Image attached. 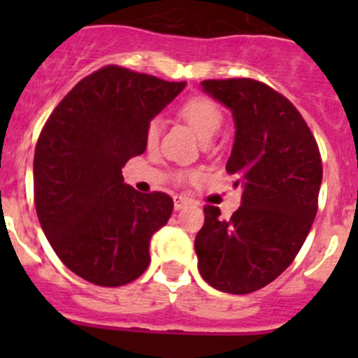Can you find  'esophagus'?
I'll use <instances>...</instances> for the list:
<instances>
[{"label": "esophagus", "mask_w": 358, "mask_h": 358, "mask_svg": "<svg viewBox=\"0 0 358 358\" xmlns=\"http://www.w3.org/2000/svg\"><path fill=\"white\" fill-rule=\"evenodd\" d=\"M173 202H175V209L176 211H178V209H182V208H185V206H189L190 201L189 197H185V196H175L173 197Z\"/></svg>", "instance_id": "34e87169"}]
</instances>
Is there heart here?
Instances as JSON below:
<instances>
[{
  "label": "heart",
  "mask_w": 358,
  "mask_h": 358,
  "mask_svg": "<svg viewBox=\"0 0 358 358\" xmlns=\"http://www.w3.org/2000/svg\"><path fill=\"white\" fill-rule=\"evenodd\" d=\"M178 112L192 126L194 131L204 140L211 138L218 131L220 126H222V110H220L218 103H215L208 96H194V99H189L185 103H182ZM159 133H161V122L157 119H152L149 122V126H147L145 131L147 145H156L159 140Z\"/></svg>",
  "instance_id": "b5f03b06"
}]
</instances>
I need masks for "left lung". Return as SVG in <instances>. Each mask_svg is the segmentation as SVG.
Wrapping results in <instances>:
<instances>
[{
	"label": "left lung",
	"instance_id": "1",
	"mask_svg": "<svg viewBox=\"0 0 358 358\" xmlns=\"http://www.w3.org/2000/svg\"><path fill=\"white\" fill-rule=\"evenodd\" d=\"M201 86L232 112L227 171L243 199L230 220L216 206L204 208L197 268L215 289L248 294L275 280L301 249L317 215L322 161L305 119L270 86L248 78Z\"/></svg>",
	"mask_w": 358,
	"mask_h": 358
}]
</instances>
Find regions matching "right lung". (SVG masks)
<instances>
[{
    "label": "right lung",
    "mask_w": 358,
    "mask_h": 358,
    "mask_svg": "<svg viewBox=\"0 0 358 358\" xmlns=\"http://www.w3.org/2000/svg\"><path fill=\"white\" fill-rule=\"evenodd\" d=\"M185 88L107 66L78 83L46 121L34 152V204L64 265L117 287L150 263V239L168 223V194H140L122 166L145 150L149 122Z\"/></svg>",
    "instance_id": "obj_1"
}]
</instances>
